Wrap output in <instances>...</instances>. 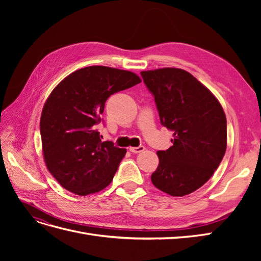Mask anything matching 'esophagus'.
I'll list each match as a JSON object with an SVG mask.
<instances>
[{"mask_svg": "<svg viewBox=\"0 0 261 261\" xmlns=\"http://www.w3.org/2000/svg\"><path fill=\"white\" fill-rule=\"evenodd\" d=\"M146 148L144 146H139V147H130L129 148V151H132L133 153H139V152H143Z\"/></svg>", "mask_w": 261, "mask_h": 261, "instance_id": "1", "label": "esophagus"}]
</instances>
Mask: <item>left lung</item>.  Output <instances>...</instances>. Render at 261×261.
<instances>
[{
	"label": "left lung",
	"mask_w": 261,
	"mask_h": 261,
	"mask_svg": "<svg viewBox=\"0 0 261 261\" xmlns=\"http://www.w3.org/2000/svg\"><path fill=\"white\" fill-rule=\"evenodd\" d=\"M154 97L161 124L174 132L173 146L158 151L152 184L171 196H185L212 176L226 150V117L218 99L184 69L141 72Z\"/></svg>",
	"instance_id": "left-lung-1"
}]
</instances>
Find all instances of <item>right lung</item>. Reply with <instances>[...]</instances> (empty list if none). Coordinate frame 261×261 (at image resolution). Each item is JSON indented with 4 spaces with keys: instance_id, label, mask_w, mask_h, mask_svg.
<instances>
[{
    "instance_id": "right-lung-1",
    "label": "right lung",
    "mask_w": 261,
    "mask_h": 261,
    "mask_svg": "<svg viewBox=\"0 0 261 261\" xmlns=\"http://www.w3.org/2000/svg\"><path fill=\"white\" fill-rule=\"evenodd\" d=\"M140 82L128 70L89 66L68 75L51 92L40 118L43 156L67 191L86 196L111 183L126 149L102 141L96 125L111 94Z\"/></svg>"
}]
</instances>
